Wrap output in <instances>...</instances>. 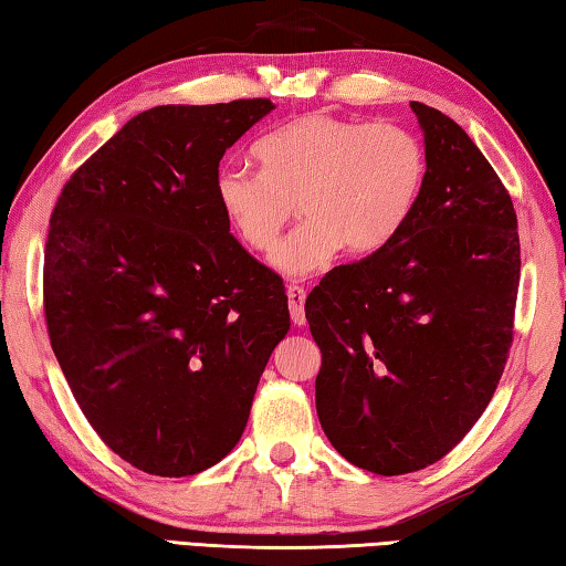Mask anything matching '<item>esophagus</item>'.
I'll use <instances>...</instances> for the list:
<instances>
[{"mask_svg": "<svg viewBox=\"0 0 566 566\" xmlns=\"http://www.w3.org/2000/svg\"><path fill=\"white\" fill-rule=\"evenodd\" d=\"M286 300H290V314H292V322L294 324H302L306 322L304 317V302H306V290L300 284H290V290H286Z\"/></svg>", "mask_w": 566, "mask_h": 566, "instance_id": "34e87169", "label": "esophagus"}]
</instances>
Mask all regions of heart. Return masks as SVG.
<instances>
[{"instance_id": "b5f03b06", "label": "heart", "mask_w": 566, "mask_h": 566, "mask_svg": "<svg viewBox=\"0 0 566 566\" xmlns=\"http://www.w3.org/2000/svg\"><path fill=\"white\" fill-rule=\"evenodd\" d=\"M260 171L227 167L217 175L219 209L239 242L270 252L294 202L306 217L276 247L286 274L322 270L339 247L379 252L407 224L427 177V151L415 132L391 122L310 114L256 142Z\"/></svg>"}]
</instances>
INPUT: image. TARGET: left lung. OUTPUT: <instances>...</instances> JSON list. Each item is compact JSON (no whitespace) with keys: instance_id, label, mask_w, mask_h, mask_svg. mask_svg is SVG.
<instances>
[{"instance_id":"8db88e82","label":"left lung","mask_w":566,"mask_h":566,"mask_svg":"<svg viewBox=\"0 0 566 566\" xmlns=\"http://www.w3.org/2000/svg\"><path fill=\"white\" fill-rule=\"evenodd\" d=\"M409 107L427 151L415 212L304 304L324 434L381 476L439 462L482 417L510 359L522 266L512 197L490 161L447 114Z\"/></svg>"}]
</instances>
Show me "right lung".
I'll use <instances>...</instances> for the list:
<instances>
[{"instance_id": "right-lung-1", "label": "right lung", "mask_w": 566, "mask_h": 566, "mask_svg": "<svg viewBox=\"0 0 566 566\" xmlns=\"http://www.w3.org/2000/svg\"><path fill=\"white\" fill-rule=\"evenodd\" d=\"M274 104L137 114L66 181L44 249V319L94 432L157 476L232 452L270 354L290 332L284 282L229 234L224 151Z\"/></svg>"}]
</instances>
